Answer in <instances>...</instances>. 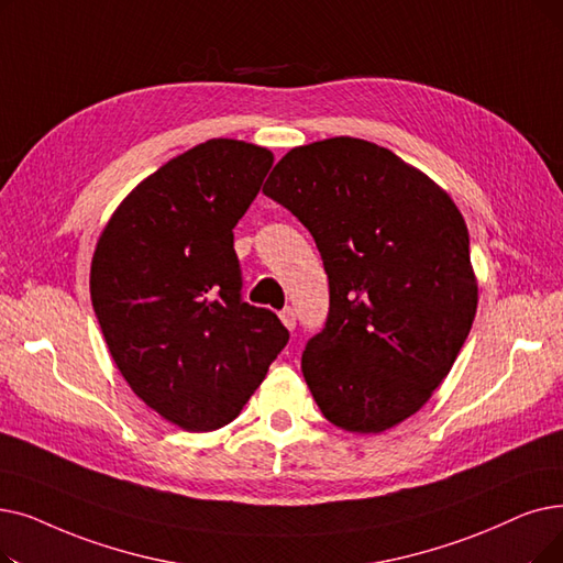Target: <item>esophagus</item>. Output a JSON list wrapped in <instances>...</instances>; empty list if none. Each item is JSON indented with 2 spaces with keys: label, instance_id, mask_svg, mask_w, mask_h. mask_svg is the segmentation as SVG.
I'll use <instances>...</instances> for the list:
<instances>
[{
  "label": "esophagus",
  "instance_id": "1",
  "mask_svg": "<svg viewBox=\"0 0 563 563\" xmlns=\"http://www.w3.org/2000/svg\"><path fill=\"white\" fill-rule=\"evenodd\" d=\"M280 322L285 324L287 331H295V327H297V312H295V308H283L280 310Z\"/></svg>",
  "mask_w": 563,
  "mask_h": 563
}]
</instances>
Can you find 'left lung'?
I'll use <instances>...</instances> for the list:
<instances>
[{
	"label": "left lung",
	"mask_w": 563,
	"mask_h": 563,
	"mask_svg": "<svg viewBox=\"0 0 563 563\" xmlns=\"http://www.w3.org/2000/svg\"><path fill=\"white\" fill-rule=\"evenodd\" d=\"M264 195L312 234L329 276V320L301 356L324 419L384 432L417 413L470 335L478 280L451 195L358 137L289 150Z\"/></svg>",
	"instance_id": "obj_1"
}]
</instances>
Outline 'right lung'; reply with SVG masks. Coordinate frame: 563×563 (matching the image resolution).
Instances as JSON below:
<instances>
[{"instance_id":"1","label":"right lung","mask_w":563,"mask_h":563,"mask_svg":"<svg viewBox=\"0 0 563 563\" xmlns=\"http://www.w3.org/2000/svg\"><path fill=\"white\" fill-rule=\"evenodd\" d=\"M274 165L266 146L213 137L142 179L91 257V306L133 394L169 423H232L287 345L278 317L241 301L234 225Z\"/></svg>"}]
</instances>
